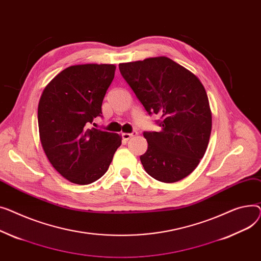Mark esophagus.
<instances>
[{
  "mask_svg": "<svg viewBox=\"0 0 261 261\" xmlns=\"http://www.w3.org/2000/svg\"><path fill=\"white\" fill-rule=\"evenodd\" d=\"M137 135V132H133V133H123L122 134V138H123V140H125V141H127V140H129L132 137H134V136H136Z\"/></svg>",
  "mask_w": 261,
  "mask_h": 261,
  "instance_id": "34e87169",
  "label": "esophagus"
}]
</instances>
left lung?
<instances>
[{
	"mask_svg": "<svg viewBox=\"0 0 261 261\" xmlns=\"http://www.w3.org/2000/svg\"><path fill=\"white\" fill-rule=\"evenodd\" d=\"M120 72L148 115L161 116L159 132H144L145 172L173 183L189 176L203 158L212 130L206 91L197 76L166 57L119 64Z\"/></svg>",
	"mask_w": 261,
	"mask_h": 261,
	"instance_id": "1",
	"label": "left lung"
}]
</instances>
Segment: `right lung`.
I'll use <instances>...</instances> for the list:
<instances>
[{
	"label": "right lung",
	"instance_id": "obj_1",
	"mask_svg": "<svg viewBox=\"0 0 261 261\" xmlns=\"http://www.w3.org/2000/svg\"><path fill=\"white\" fill-rule=\"evenodd\" d=\"M114 64H82L65 68L43 90L38 106L42 147L56 171L75 185H89L109 170L122 138L88 128L102 115Z\"/></svg>",
	"mask_w": 261,
	"mask_h": 261
}]
</instances>
